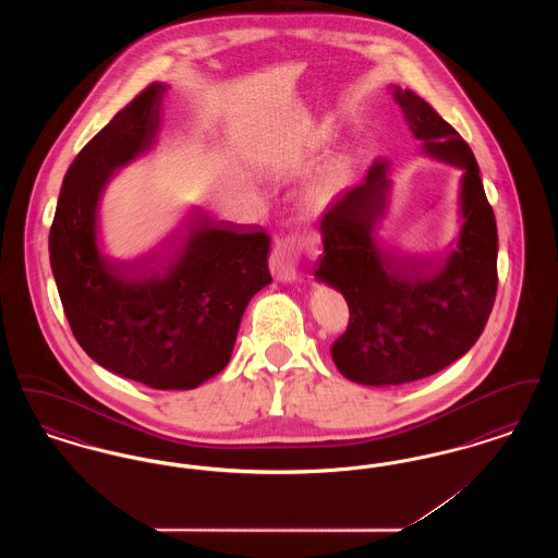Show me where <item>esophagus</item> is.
Instances as JSON below:
<instances>
[{"label":"esophagus","instance_id":"obj_1","mask_svg":"<svg viewBox=\"0 0 558 558\" xmlns=\"http://www.w3.org/2000/svg\"><path fill=\"white\" fill-rule=\"evenodd\" d=\"M303 242L296 236L278 239L271 251L269 269L278 282H296L299 280V255Z\"/></svg>","mask_w":558,"mask_h":558}]
</instances>
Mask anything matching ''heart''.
Listing matches in <instances>:
<instances>
[{"label":"heart","mask_w":558,"mask_h":558,"mask_svg":"<svg viewBox=\"0 0 558 558\" xmlns=\"http://www.w3.org/2000/svg\"><path fill=\"white\" fill-rule=\"evenodd\" d=\"M345 160H339V162H335L332 167H328V169L324 171V175L319 178L318 182H316L314 186L310 187V192H307L310 201H312V203H319V201L328 198V196L332 194V190L345 180Z\"/></svg>","instance_id":"obj_1"}]
</instances>
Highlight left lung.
<instances>
[{
	"label": "left lung",
	"mask_w": 558,
	"mask_h": 558,
	"mask_svg": "<svg viewBox=\"0 0 558 558\" xmlns=\"http://www.w3.org/2000/svg\"><path fill=\"white\" fill-rule=\"evenodd\" d=\"M412 135L430 159L462 171L458 239L439 262L403 259L376 230L393 182L387 159L322 215L316 278L345 296L347 332L330 349L360 385L393 387L444 371L477 343L498 289V230L471 146L412 89L391 85Z\"/></svg>",
	"instance_id": "1"
}]
</instances>
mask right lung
Instances as JSON below:
<instances>
[{"label": "right lung", "mask_w": 558, "mask_h": 558, "mask_svg": "<svg viewBox=\"0 0 558 558\" xmlns=\"http://www.w3.org/2000/svg\"><path fill=\"white\" fill-rule=\"evenodd\" d=\"M169 85L150 83L69 167L50 264L71 330L102 368L153 389H196L232 357L248 301L271 282L264 230L201 221L160 257L119 262L98 246V207L119 169L150 153Z\"/></svg>", "instance_id": "1"}]
</instances>
